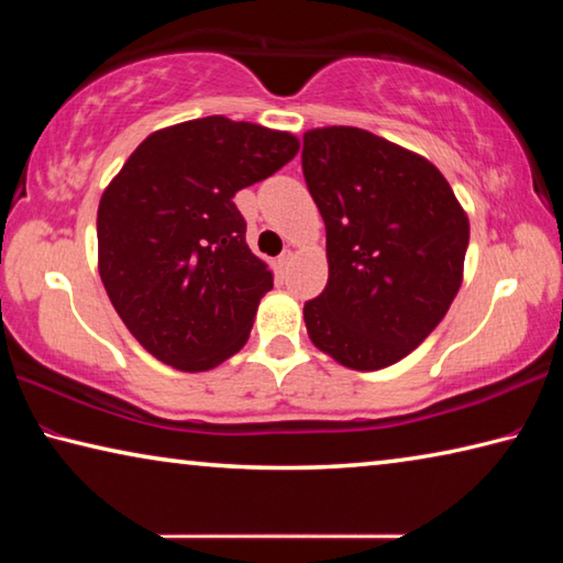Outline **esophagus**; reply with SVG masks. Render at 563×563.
<instances>
[{
    "label": "esophagus",
    "instance_id": "obj_1",
    "mask_svg": "<svg viewBox=\"0 0 563 563\" xmlns=\"http://www.w3.org/2000/svg\"><path fill=\"white\" fill-rule=\"evenodd\" d=\"M290 263H292V253H290V251H285V253L280 255V258H278V265H280V268H288Z\"/></svg>",
    "mask_w": 563,
    "mask_h": 563
}]
</instances>
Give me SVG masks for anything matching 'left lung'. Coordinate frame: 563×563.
<instances>
[{"instance_id": "obj_1", "label": "left lung", "mask_w": 563, "mask_h": 563, "mask_svg": "<svg viewBox=\"0 0 563 563\" xmlns=\"http://www.w3.org/2000/svg\"><path fill=\"white\" fill-rule=\"evenodd\" d=\"M302 174L328 253L325 290L302 308L312 345L357 373L395 365L450 310L470 218L432 161L365 129L305 131Z\"/></svg>"}]
</instances>
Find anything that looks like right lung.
Segmentation results:
<instances>
[{
	"label": "right lung",
	"mask_w": 563,
	"mask_h": 563,
	"mask_svg": "<svg viewBox=\"0 0 563 563\" xmlns=\"http://www.w3.org/2000/svg\"><path fill=\"white\" fill-rule=\"evenodd\" d=\"M290 131L206 117L158 129L103 188L99 275L141 347L206 373L251 335L273 271L245 243L233 196L298 154Z\"/></svg>",
	"instance_id": "obj_1"
}]
</instances>
